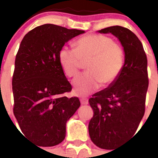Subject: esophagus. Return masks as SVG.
<instances>
[{
	"label": "esophagus",
	"instance_id": "obj_1",
	"mask_svg": "<svg viewBox=\"0 0 158 158\" xmlns=\"http://www.w3.org/2000/svg\"><path fill=\"white\" fill-rule=\"evenodd\" d=\"M80 102L82 105H87L88 104V100L85 98H82L80 99Z\"/></svg>",
	"mask_w": 158,
	"mask_h": 158
}]
</instances>
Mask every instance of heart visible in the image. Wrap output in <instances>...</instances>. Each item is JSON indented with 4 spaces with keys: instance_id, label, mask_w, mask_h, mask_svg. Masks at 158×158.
I'll use <instances>...</instances> for the list:
<instances>
[{
    "instance_id": "1",
    "label": "heart",
    "mask_w": 158,
    "mask_h": 158,
    "mask_svg": "<svg viewBox=\"0 0 158 158\" xmlns=\"http://www.w3.org/2000/svg\"><path fill=\"white\" fill-rule=\"evenodd\" d=\"M59 61L69 77L76 75L82 62H87V72L72 81L73 92L86 96L102 86L113 83L120 75L124 64L123 51L112 38L101 35H89L79 38L76 49L64 45L59 51Z\"/></svg>"
}]
</instances>
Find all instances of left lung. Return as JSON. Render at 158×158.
Listing matches in <instances>:
<instances>
[{
	"instance_id": "8db88e82",
	"label": "left lung",
	"mask_w": 158,
	"mask_h": 158,
	"mask_svg": "<svg viewBox=\"0 0 158 158\" xmlns=\"http://www.w3.org/2000/svg\"><path fill=\"white\" fill-rule=\"evenodd\" d=\"M98 32L114 35L124 52L119 77L89 100L94 110L88 127L90 139L99 148L113 150L135 133L144 116L147 58L142 42L127 28L113 26Z\"/></svg>"
}]
</instances>
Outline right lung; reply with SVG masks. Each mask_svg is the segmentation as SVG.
<instances>
[{
  "label": "right lung",
  "instance_id": "add662e5",
  "mask_svg": "<svg viewBox=\"0 0 158 158\" xmlns=\"http://www.w3.org/2000/svg\"><path fill=\"white\" fill-rule=\"evenodd\" d=\"M84 31L44 24L23 38L12 78L13 113L23 134L40 146H53L66 135L67 121L80 106L59 61V51Z\"/></svg>",
  "mask_w": 158,
  "mask_h": 158
}]
</instances>
